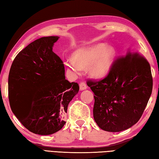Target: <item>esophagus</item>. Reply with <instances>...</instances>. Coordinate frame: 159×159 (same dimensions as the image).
I'll return each mask as SVG.
<instances>
[{"label": "esophagus", "instance_id": "34e87169", "mask_svg": "<svg viewBox=\"0 0 159 159\" xmlns=\"http://www.w3.org/2000/svg\"><path fill=\"white\" fill-rule=\"evenodd\" d=\"M79 87H80V91L85 90V89H86L87 88V85H86L85 83H84V82L80 83V85H79Z\"/></svg>", "mask_w": 159, "mask_h": 159}]
</instances>
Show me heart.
<instances>
[{
  "label": "heart",
  "instance_id": "obj_1",
  "mask_svg": "<svg viewBox=\"0 0 159 159\" xmlns=\"http://www.w3.org/2000/svg\"><path fill=\"white\" fill-rule=\"evenodd\" d=\"M116 55V50L113 46L98 43L74 52V61H67L66 66L67 70L74 74L89 67L91 76L95 79H102L110 72Z\"/></svg>",
  "mask_w": 159,
  "mask_h": 159
}]
</instances>
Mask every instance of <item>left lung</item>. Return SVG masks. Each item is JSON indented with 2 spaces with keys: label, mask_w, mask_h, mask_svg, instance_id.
<instances>
[{
  "label": "left lung",
  "mask_w": 159,
  "mask_h": 159,
  "mask_svg": "<svg viewBox=\"0 0 159 159\" xmlns=\"http://www.w3.org/2000/svg\"><path fill=\"white\" fill-rule=\"evenodd\" d=\"M94 93L93 118L101 129L120 132L139 120L152 91L149 63L133 49L117 59L107 76L87 83Z\"/></svg>",
  "instance_id": "obj_1"
}]
</instances>
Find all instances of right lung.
I'll use <instances>...</instances> for the list:
<instances>
[{
	"label": "right lung",
	"instance_id": "obj_1",
	"mask_svg": "<svg viewBox=\"0 0 159 159\" xmlns=\"http://www.w3.org/2000/svg\"><path fill=\"white\" fill-rule=\"evenodd\" d=\"M59 38L43 37L29 43L17 55L9 74L12 112L26 129L40 135L61 129L67 106L79 90L76 83L66 79L63 61L52 51Z\"/></svg>",
	"mask_w": 159,
	"mask_h": 159
}]
</instances>
